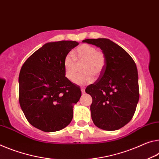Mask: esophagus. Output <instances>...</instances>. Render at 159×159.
Returning <instances> with one entry per match:
<instances>
[{"mask_svg": "<svg viewBox=\"0 0 159 159\" xmlns=\"http://www.w3.org/2000/svg\"><path fill=\"white\" fill-rule=\"evenodd\" d=\"M81 91H82V93H85V89L84 87H82L81 88Z\"/></svg>", "mask_w": 159, "mask_h": 159, "instance_id": "obj_1", "label": "esophagus"}]
</instances>
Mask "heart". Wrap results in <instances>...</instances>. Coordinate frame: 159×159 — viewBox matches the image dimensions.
<instances>
[{"mask_svg": "<svg viewBox=\"0 0 159 159\" xmlns=\"http://www.w3.org/2000/svg\"><path fill=\"white\" fill-rule=\"evenodd\" d=\"M74 56L77 62L70 54H67L65 57V76L68 80L73 81L77 73L78 66L84 64L82 70L85 73L78 76L74 81L78 85H87L92 83L94 80L93 75L96 76L100 75L106 67L105 54L89 44L84 43L78 46L74 52Z\"/></svg>", "mask_w": 159, "mask_h": 159, "instance_id": "obj_1", "label": "heart"}]
</instances>
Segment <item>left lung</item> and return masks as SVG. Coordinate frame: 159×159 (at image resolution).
Instances as JSON below:
<instances>
[{"mask_svg":"<svg viewBox=\"0 0 159 159\" xmlns=\"http://www.w3.org/2000/svg\"><path fill=\"white\" fill-rule=\"evenodd\" d=\"M82 42L100 48L106 58L100 77L85 90L92 98V120L104 130L119 129L131 120L139 101L136 64L123 48L108 39H88Z\"/></svg>","mask_w":159,"mask_h":159,"instance_id":"1","label":"left lung"}]
</instances>
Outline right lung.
<instances>
[{
	"mask_svg": "<svg viewBox=\"0 0 159 159\" xmlns=\"http://www.w3.org/2000/svg\"><path fill=\"white\" fill-rule=\"evenodd\" d=\"M77 41L48 42L29 57L19 75V101L26 118L46 132L61 130L73 117L82 93L65 77L63 60Z\"/></svg>",
	"mask_w": 159,
	"mask_h": 159,
	"instance_id": "obj_1",
	"label": "right lung"
}]
</instances>
